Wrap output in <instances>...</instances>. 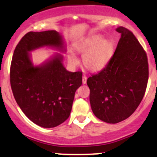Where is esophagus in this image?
<instances>
[{
    "mask_svg": "<svg viewBox=\"0 0 157 157\" xmlns=\"http://www.w3.org/2000/svg\"><path fill=\"white\" fill-rule=\"evenodd\" d=\"M86 80H87L86 75H83V77H82V83H83V84H86Z\"/></svg>",
    "mask_w": 157,
    "mask_h": 157,
    "instance_id": "obj_1",
    "label": "esophagus"
}]
</instances>
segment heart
<instances>
[{
	"label": "heart",
	"instance_id": "1",
	"mask_svg": "<svg viewBox=\"0 0 157 157\" xmlns=\"http://www.w3.org/2000/svg\"><path fill=\"white\" fill-rule=\"evenodd\" d=\"M75 49L83 55V64L91 71H99L108 63L112 51L113 42L100 34H93L81 40L75 45ZM70 63H77V58L72 53L68 55Z\"/></svg>",
	"mask_w": 157,
	"mask_h": 157
}]
</instances>
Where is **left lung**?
Segmentation results:
<instances>
[{
    "instance_id": "1",
    "label": "left lung",
    "mask_w": 157,
    "mask_h": 157,
    "mask_svg": "<svg viewBox=\"0 0 157 157\" xmlns=\"http://www.w3.org/2000/svg\"><path fill=\"white\" fill-rule=\"evenodd\" d=\"M116 31L121 37L113 56L86 82L94 114L109 123H120L134 113L149 79L148 58L139 41L125 27H118Z\"/></svg>"
}]
</instances>
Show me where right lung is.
Segmentation results:
<instances>
[{
  "label": "right lung",
  "instance_id": "obj_1",
  "mask_svg": "<svg viewBox=\"0 0 157 157\" xmlns=\"http://www.w3.org/2000/svg\"><path fill=\"white\" fill-rule=\"evenodd\" d=\"M42 46L63 48L56 30L28 32L16 45L10 67L14 98L27 117L37 125L51 128L69 117L75 91L82 82V72H70L56 55L41 66L34 67L30 51Z\"/></svg>",
  "mask_w": 157,
  "mask_h": 157
}]
</instances>
